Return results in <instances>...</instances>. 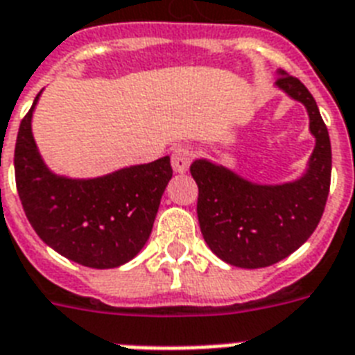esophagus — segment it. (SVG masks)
<instances>
[{
  "mask_svg": "<svg viewBox=\"0 0 355 355\" xmlns=\"http://www.w3.org/2000/svg\"><path fill=\"white\" fill-rule=\"evenodd\" d=\"M191 160H193V150L189 149V147H186V145H180L177 149H173L171 166L177 173L188 171Z\"/></svg>",
  "mask_w": 355,
  "mask_h": 355,
  "instance_id": "esophagus-1",
  "label": "esophagus"
}]
</instances>
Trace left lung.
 <instances>
[{
	"mask_svg": "<svg viewBox=\"0 0 355 355\" xmlns=\"http://www.w3.org/2000/svg\"><path fill=\"white\" fill-rule=\"evenodd\" d=\"M278 75L276 86L309 114L315 149L308 171L295 182L263 186L208 160H195L189 167L199 186L197 217L205 241L223 261L241 269L278 263L308 241L330 191L331 145L319 107L297 77Z\"/></svg>",
	"mask_w": 355,
	"mask_h": 355,
	"instance_id": "obj_1",
	"label": "left lung"
}]
</instances>
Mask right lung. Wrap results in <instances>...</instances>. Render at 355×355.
Here are the masks:
<instances>
[{
    "mask_svg": "<svg viewBox=\"0 0 355 355\" xmlns=\"http://www.w3.org/2000/svg\"><path fill=\"white\" fill-rule=\"evenodd\" d=\"M38 97L19 123L14 149L16 188L31 227L75 263L92 269L127 263L150 236L173 177L169 156L88 180L58 177L42 160L31 130Z\"/></svg>",
    "mask_w": 355,
    "mask_h": 355,
    "instance_id": "obj_1",
    "label": "right lung"
}]
</instances>
